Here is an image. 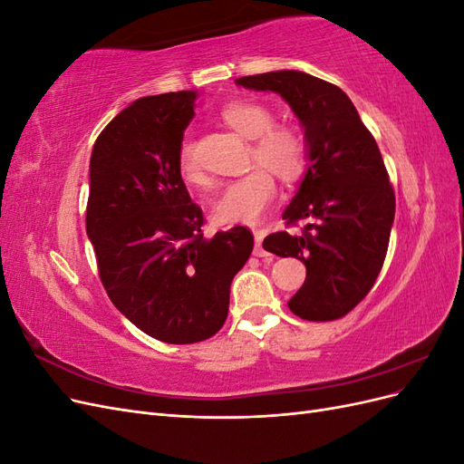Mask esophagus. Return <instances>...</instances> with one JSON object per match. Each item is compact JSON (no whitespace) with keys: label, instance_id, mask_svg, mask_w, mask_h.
I'll list each match as a JSON object with an SVG mask.
<instances>
[{"label":"esophagus","instance_id":"1","mask_svg":"<svg viewBox=\"0 0 464 464\" xmlns=\"http://www.w3.org/2000/svg\"><path fill=\"white\" fill-rule=\"evenodd\" d=\"M254 236H256L254 256H256V257H271L269 251H265V247H263V237L266 236V230H256V232H254Z\"/></svg>","mask_w":464,"mask_h":464}]
</instances>
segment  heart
Here are the masks:
<instances>
[{
  "label": "heart",
  "mask_w": 464,
  "mask_h": 464,
  "mask_svg": "<svg viewBox=\"0 0 464 464\" xmlns=\"http://www.w3.org/2000/svg\"><path fill=\"white\" fill-rule=\"evenodd\" d=\"M220 116L236 133L254 139L251 164L259 166L227 186L213 205V217L220 224H257L276 199V181L271 172L285 181L302 178L310 162L307 143L296 128L273 125L271 110L259 102H230ZM178 170L188 184L207 186L191 143L179 147Z\"/></svg>",
  "instance_id": "b5f03b06"
}]
</instances>
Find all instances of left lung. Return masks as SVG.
Instances as JSON below:
<instances>
[{
    "instance_id": "1",
    "label": "left lung",
    "mask_w": 464,
    "mask_h": 464,
    "mask_svg": "<svg viewBox=\"0 0 464 464\" xmlns=\"http://www.w3.org/2000/svg\"><path fill=\"white\" fill-rule=\"evenodd\" d=\"M236 85L280 94L302 123L310 162L283 218L310 224L298 236L269 234L263 247L305 265V283L288 302L294 315L341 319L366 298L387 256L395 191L382 152L353 101L327 81L285 69Z\"/></svg>"
}]
</instances>
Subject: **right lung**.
Returning a JSON list of instances; mask_svg holds the SVG:
<instances>
[{"instance_id": "add662e5", "label": "right lung", "mask_w": 464, "mask_h": 464, "mask_svg": "<svg viewBox=\"0 0 464 464\" xmlns=\"http://www.w3.org/2000/svg\"><path fill=\"white\" fill-rule=\"evenodd\" d=\"M195 91L143 96L111 120L91 154L87 236L108 298L168 344L213 336L230 285L254 249L246 227L203 236V210L178 170Z\"/></svg>"}]
</instances>
